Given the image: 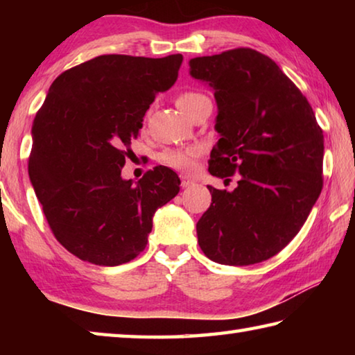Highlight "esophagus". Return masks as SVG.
<instances>
[{
  "mask_svg": "<svg viewBox=\"0 0 355 355\" xmlns=\"http://www.w3.org/2000/svg\"><path fill=\"white\" fill-rule=\"evenodd\" d=\"M194 184V182H192L191 178L188 177H182V188H189V186Z\"/></svg>",
  "mask_w": 355,
  "mask_h": 355,
  "instance_id": "34e87169",
  "label": "esophagus"
}]
</instances>
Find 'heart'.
Here are the masks:
<instances>
[{
	"mask_svg": "<svg viewBox=\"0 0 355 355\" xmlns=\"http://www.w3.org/2000/svg\"><path fill=\"white\" fill-rule=\"evenodd\" d=\"M207 97L197 91H184L180 92L175 98V105L184 116H191V112L199 106ZM202 155L200 147H188V148H169L161 153L159 159L166 166L173 167L178 171H191L194 169L196 161Z\"/></svg>",
	"mask_w": 355,
	"mask_h": 355,
	"instance_id": "heart-1",
	"label": "heart"
}]
</instances>
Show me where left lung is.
Masks as SVG:
<instances>
[{"mask_svg": "<svg viewBox=\"0 0 355 355\" xmlns=\"http://www.w3.org/2000/svg\"><path fill=\"white\" fill-rule=\"evenodd\" d=\"M189 65L218 101L220 139L208 171L241 175L232 192L208 186L211 205L197 222L199 245L228 266L264 261L297 235L321 194L322 130L296 84L260 51L235 48Z\"/></svg>", "mask_w": 355, "mask_h": 355, "instance_id": "left-lung-1", "label": "left lung"}]
</instances>
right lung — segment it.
<instances>
[{"instance_id": "add662e5", "label": "right lung", "mask_w": 355, "mask_h": 355, "mask_svg": "<svg viewBox=\"0 0 355 355\" xmlns=\"http://www.w3.org/2000/svg\"><path fill=\"white\" fill-rule=\"evenodd\" d=\"M182 55H101L53 81L33 123L28 172L53 235L80 260L117 266L146 249L156 209L180 191L169 167L120 177L158 92Z\"/></svg>"}]
</instances>
